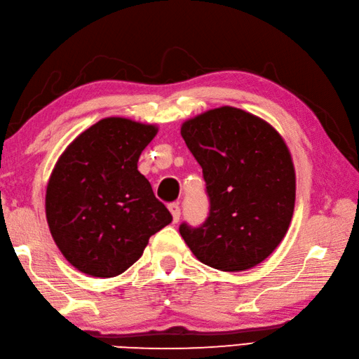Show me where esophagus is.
Masks as SVG:
<instances>
[{
    "mask_svg": "<svg viewBox=\"0 0 359 359\" xmlns=\"http://www.w3.org/2000/svg\"><path fill=\"white\" fill-rule=\"evenodd\" d=\"M169 210H170V214H172V217H173V223H178L180 217H181L180 204H178V203H172V204H169Z\"/></svg>",
    "mask_w": 359,
    "mask_h": 359,
    "instance_id": "esophagus-1",
    "label": "esophagus"
}]
</instances>
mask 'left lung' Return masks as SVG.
Listing matches in <instances>:
<instances>
[{
	"label": "left lung",
	"mask_w": 359,
	"mask_h": 359,
	"mask_svg": "<svg viewBox=\"0 0 359 359\" xmlns=\"http://www.w3.org/2000/svg\"><path fill=\"white\" fill-rule=\"evenodd\" d=\"M203 169L209 217L180 233L204 265L245 271L271 254L287 233L296 200L290 150L268 122L240 108L220 107L181 126Z\"/></svg>",
	"instance_id": "left-lung-1"
}]
</instances>
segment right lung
<instances>
[{
    "mask_svg": "<svg viewBox=\"0 0 359 359\" xmlns=\"http://www.w3.org/2000/svg\"><path fill=\"white\" fill-rule=\"evenodd\" d=\"M158 128L105 118L72 141L46 189L50 236L72 266L91 277L122 274L149 238L172 222L137 161Z\"/></svg>",
    "mask_w": 359,
    "mask_h": 359,
    "instance_id": "add662e5",
    "label": "right lung"
}]
</instances>
